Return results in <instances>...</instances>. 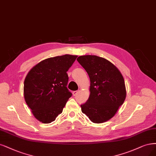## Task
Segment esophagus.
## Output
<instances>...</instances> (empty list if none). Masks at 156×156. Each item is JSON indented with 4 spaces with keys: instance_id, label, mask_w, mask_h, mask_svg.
Returning a JSON list of instances; mask_svg holds the SVG:
<instances>
[{
    "instance_id": "1",
    "label": "esophagus",
    "mask_w": 156,
    "mask_h": 156,
    "mask_svg": "<svg viewBox=\"0 0 156 156\" xmlns=\"http://www.w3.org/2000/svg\"><path fill=\"white\" fill-rule=\"evenodd\" d=\"M78 93H79V91H73V92H72V94L73 96H76L77 95Z\"/></svg>"
}]
</instances>
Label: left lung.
<instances>
[{
  "mask_svg": "<svg viewBox=\"0 0 156 156\" xmlns=\"http://www.w3.org/2000/svg\"><path fill=\"white\" fill-rule=\"evenodd\" d=\"M90 77V97L81 111L94 123H103L115 115L126 99V90L121 72L114 64L96 55L77 58Z\"/></svg>",
  "mask_w": 156,
  "mask_h": 156,
  "instance_id": "1",
  "label": "left lung"
}]
</instances>
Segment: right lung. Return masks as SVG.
Segmentation results:
<instances>
[{
    "instance_id": "obj_1",
    "label": "right lung",
    "mask_w": 156,
    "mask_h": 156,
    "mask_svg": "<svg viewBox=\"0 0 156 156\" xmlns=\"http://www.w3.org/2000/svg\"><path fill=\"white\" fill-rule=\"evenodd\" d=\"M77 55L66 54L50 57L37 63L26 75L24 97L36 119L50 123L62 112L72 95L66 85L67 71Z\"/></svg>"
}]
</instances>
